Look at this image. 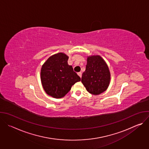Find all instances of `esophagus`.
I'll list each match as a JSON object with an SVG mask.
<instances>
[{
    "label": "esophagus",
    "mask_w": 149,
    "mask_h": 149,
    "mask_svg": "<svg viewBox=\"0 0 149 149\" xmlns=\"http://www.w3.org/2000/svg\"><path fill=\"white\" fill-rule=\"evenodd\" d=\"M77 74L80 77H81V76H82V73L81 72H78L77 73Z\"/></svg>",
    "instance_id": "1"
}]
</instances>
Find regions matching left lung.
<instances>
[{"mask_svg":"<svg viewBox=\"0 0 149 149\" xmlns=\"http://www.w3.org/2000/svg\"><path fill=\"white\" fill-rule=\"evenodd\" d=\"M87 61L81 82L88 92L97 95L106 91L109 86L111 79L109 68L104 59L98 55L88 56Z\"/></svg>","mask_w":149,"mask_h":149,"instance_id":"1","label":"left lung"}]
</instances>
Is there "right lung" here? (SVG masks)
<instances>
[{
    "label": "right lung",
    "instance_id": "add662e5",
    "mask_svg": "<svg viewBox=\"0 0 149 149\" xmlns=\"http://www.w3.org/2000/svg\"><path fill=\"white\" fill-rule=\"evenodd\" d=\"M68 56L59 52L51 56L42 66L40 80L45 93L55 98L64 97L80 77L68 64Z\"/></svg>",
    "mask_w": 149,
    "mask_h": 149
}]
</instances>
